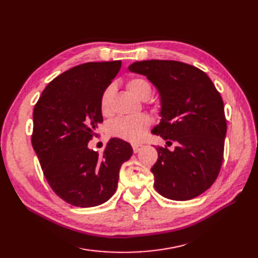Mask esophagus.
<instances>
[{
    "instance_id": "1",
    "label": "esophagus",
    "mask_w": 258,
    "mask_h": 258,
    "mask_svg": "<svg viewBox=\"0 0 258 258\" xmlns=\"http://www.w3.org/2000/svg\"><path fill=\"white\" fill-rule=\"evenodd\" d=\"M132 147H133L134 153L137 154L138 151H140L143 148V145H141V144H133V145H132Z\"/></svg>"
}]
</instances>
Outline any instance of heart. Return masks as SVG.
Masks as SVG:
<instances>
[{"label": "heart", "mask_w": 258, "mask_h": 258, "mask_svg": "<svg viewBox=\"0 0 258 258\" xmlns=\"http://www.w3.org/2000/svg\"><path fill=\"white\" fill-rule=\"evenodd\" d=\"M130 91L135 97L146 100L151 95V86L145 78L133 77L127 83ZM113 87L109 86L104 89L101 96L100 107L102 113H108L109 101ZM151 120L147 114H137L133 116H123L116 117L109 123L108 132L111 136L121 138L124 141L137 142L146 133V131L150 126Z\"/></svg>", "instance_id": "obj_1"}]
</instances>
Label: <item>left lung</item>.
Masks as SVG:
<instances>
[{
	"label": "left lung",
	"instance_id": "1",
	"mask_svg": "<svg viewBox=\"0 0 258 258\" xmlns=\"http://www.w3.org/2000/svg\"><path fill=\"white\" fill-rule=\"evenodd\" d=\"M131 72L146 76L159 91L160 123L151 131L173 151L157 147L151 168L155 188L173 201H188L216 181L223 160L227 122L223 101L205 72L177 61L135 62Z\"/></svg>",
	"mask_w": 258,
	"mask_h": 258
}]
</instances>
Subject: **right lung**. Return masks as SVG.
Instances as JSON below:
<instances>
[{
	"label": "right lung",
	"instance_id": "1",
	"mask_svg": "<svg viewBox=\"0 0 258 258\" xmlns=\"http://www.w3.org/2000/svg\"><path fill=\"white\" fill-rule=\"evenodd\" d=\"M121 61L88 62L55 77L34 109L31 144L53 192L76 207H94L110 200L122 163L133 149L112 138L103 154L88 148L102 123L101 96L121 69Z\"/></svg>",
	"mask_w": 258,
	"mask_h": 258
}]
</instances>
